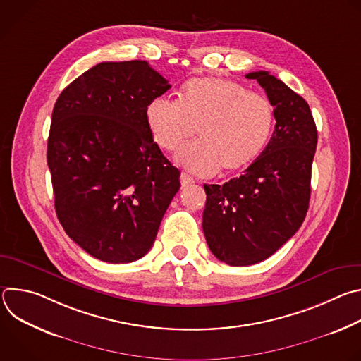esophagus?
Returning <instances> with one entry per match:
<instances>
[{"label":"esophagus","mask_w":361,"mask_h":361,"mask_svg":"<svg viewBox=\"0 0 361 361\" xmlns=\"http://www.w3.org/2000/svg\"><path fill=\"white\" fill-rule=\"evenodd\" d=\"M180 180H181V185H183V187H188V185H191V184L195 183V180H194L192 177H190L188 174H185V173L181 174Z\"/></svg>","instance_id":"1"}]
</instances>
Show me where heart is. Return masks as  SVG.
Here are the masks:
<instances>
[{"label":"heart","mask_w":361,"mask_h":361,"mask_svg":"<svg viewBox=\"0 0 361 361\" xmlns=\"http://www.w3.org/2000/svg\"><path fill=\"white\" fill-rule=\"evenodd\" d=\"M156 144L174 151L195 134L201 141L177 152V161L195 174L240 171L264 149L274 123L269 99L245 85L220 77L185 82L178 101L152 99L145 109Z\"/></svg>","instance_id":"obj_1"}]
</instances>
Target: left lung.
I'll return each mask as SVG.
<instances>
[{"mask_svg": "<svg viewBox=\"0 0 361 361\" xmlns=\"http://www.w3.org/2000/svg\"><path fill=\"white\" fill-rule=\"evenodd\" d=\"M245 77L264 88L274 107V133L240 177L204 184L205 240L220 262L235 267L269 259L301 227L317 147L316 123L302 97L267 71Z\"/></svg>", "mask_w": 361, "mask_h": 361, "instance_id": "left-lung-1", "label": "left lung"}]
</instances>
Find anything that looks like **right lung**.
I'll return each mask as SVG.
<instances>
[{"label": "right lung", "mask_w": 361, "mask_h": 361, "mask_svg": "<svg viewBox=\"0 0 361 361\" xmlns=\"http://www.w3.org/2000/svg\"><path fill=\"white\" fill-rule=\"evenodd\" d=\"M170 87L147 61L99 63L56 101L47 163L57 217L101 262L145 255L180 190V171L145 120L147 106Z\"/></svg>", "instance_id": "add662e5"}]
</instances>
